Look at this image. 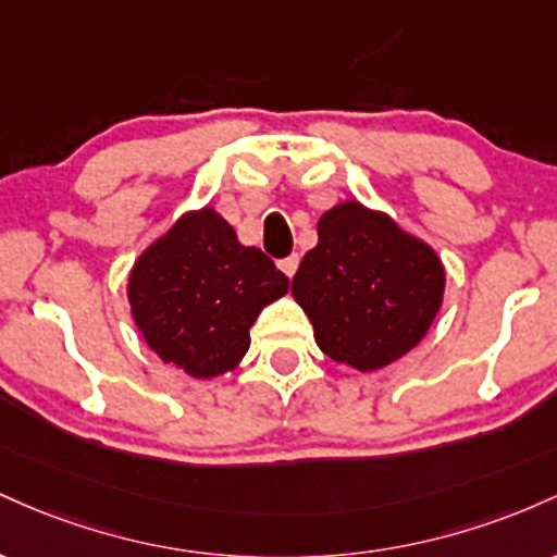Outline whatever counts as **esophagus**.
<instances>
[{"instance_id": "1", "label": "esophagus", "mask_w": 557, "mask_h": 557, "mask_svg": "<svg viewBox=\"0 0 557 557\" xmlns=\"http://www.w3.org/2000/svg\"><path fill=\"white\" fill-rule=\"evenodd\" d=\"M297 265H299V255H289V258L278 260V268H281V271H284L289 278L297 273Z\"/></svg>"}]
</instances>
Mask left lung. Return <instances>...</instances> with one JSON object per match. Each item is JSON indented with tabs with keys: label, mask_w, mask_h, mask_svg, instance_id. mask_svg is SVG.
Instances as JSON below:
<instances>
[{
	"label": "left lung",
	"mask_w": 557,
	"mask_h": 557,
	"mask_svg": "<svg viewBox=\"0 0 557 557\" xmlns=\"http://www.w3.org/2000/svg\"><path fill=\"white\" fill-rule=\"evenodd\" d=\"M445 292V268L431 247L392 218L336 205L318 221V245L299 262L292 295L331 360L376 371L423 339Z\"/></svg>",
	"instance_id": "obj_1"
}]
</instances>
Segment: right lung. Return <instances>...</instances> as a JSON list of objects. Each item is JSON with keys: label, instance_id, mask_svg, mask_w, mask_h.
<instances>
[{"label": "right lung", "instance_id": "right-lung-1", "mask_svg": "<svg viewBox=\"0 0 557 557\" xmlns=\"http://www.w3.org/2000/svg\"><path fill=\"white\" fill-rule=\"evenodd\" d=\"M289 278L258 247L205 208L189 212L136 260L134 321L162 360L195 379L221 376L249 349V326Z\"/></svg>", "mask_w": 557, "mask_h": 557}]
</instances>
